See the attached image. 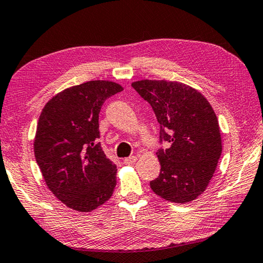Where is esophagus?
Listing matches in <instances>:
<instances>
[{
	"mask_svg": "<svg viewBox=\"0 0 263 263\" xmlns=\"http://www.w3.org/2000/svg\"><path fill=\"white\" fill-rule=\"evenodd\" d=\"M124 164H127V165H131L133 163H136L137 162V156H130V157H126V159L123 160Z\"/></svg>",
	"mask_w": 263,
	"mask_h": 263,
	"instance_id": "34e87169",
	"label": "esophagus"
}]
</instances>
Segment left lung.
Segmentation results:
<instances>
[{
  "mask_svg": "<svg viewBox=\"0 0 263 263\" xmlns=\"http://www.w3.org/2000/svg\"><path fill=\"white\" fill-rule=\"evenodd\" d=\"M133 88L154 110L160 139L169 147L156 152L160 176L151 189L166 201L186 203L206 191L222 153L218 121L212 104L191 86L142 79Z\"/></svg>",
  "mask_w": 263,
  "mask_h": 263,
  "instance_id": "8db88e82",
  "label": "left lung"
}]
</instances>
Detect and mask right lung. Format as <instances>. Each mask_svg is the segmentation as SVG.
I'll list each match as a JSON object with an SVG mask.
<instances>
[{"label": "right lung", "instance_id": "obj_1", "mask_svg": "<svg viewBox=\"0 0 263 263\" xmlns=\"http://www.w3.org/2000/svg\"><path fill=\"white\" fill-rule=\"evenodd\" d=\"M123 90L110 80H89L54 95L40 114L33 142L36 163L52 194L77 212H92L111 198L117 166L98 138L106 99Z\"/></svg>", "mask_w": 263, "mask_h": 263}]
</instances>
